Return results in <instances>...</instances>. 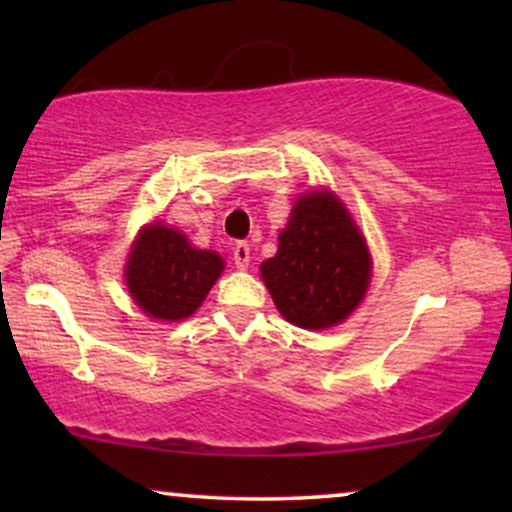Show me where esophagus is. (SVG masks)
<instances>
[{"mask_svg":"<svg viewBox=\"0 0 512 512\" xmlns=\"http://www.w3.org/2000/svg\"><path fill=\"white\" fill-rule=\"evenodd\" d=\"M249 258H251V249L247 242H237L235 249H233V261H235V268L240 270H247L249 268Z\"/></svg>","mask_w":512,"mask_h":512,"instance_id":"1","label":"esophagus"}]
</instances>
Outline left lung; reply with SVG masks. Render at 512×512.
I'll return each mask as SVG.
<instances>
[{"label": "left lung", "mask_w": 512, "mask_h": 512, "mask_svg": "<svg viewBox=\"0 0 512 512\" xmlns=\"http://www.w3.org/2000/svg\"><path fill=\"white\" fill-rule=\"evenodd\" d=\"M261 275L286 321L319 331L347 319L366 296L370 256L342 202L319 191L296 202Z\"/></svg>", "instance_id": "8db88e82"}]
</instances>
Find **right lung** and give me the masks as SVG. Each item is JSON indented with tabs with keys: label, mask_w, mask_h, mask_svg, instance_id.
I'll return each mask as SVG.
<instances>
[{
	"label": "right lung",
	"mask_w": 512,
	"mask_h": 512,
	"mask_svg": "<svg viewBox=\"0 0 512 512\" xmlns=\"http://www.w3.org/2000/svg\"><path fill=\"white\" fill-rule=\"evenodd\" d=\"M221 270L219 254L193 249L179 230L156 223L135 242L125 279L149 317L179 321L198 310Z\"/></svg>",
	"instance_id": "right-lung-1"
}]
</instances>
